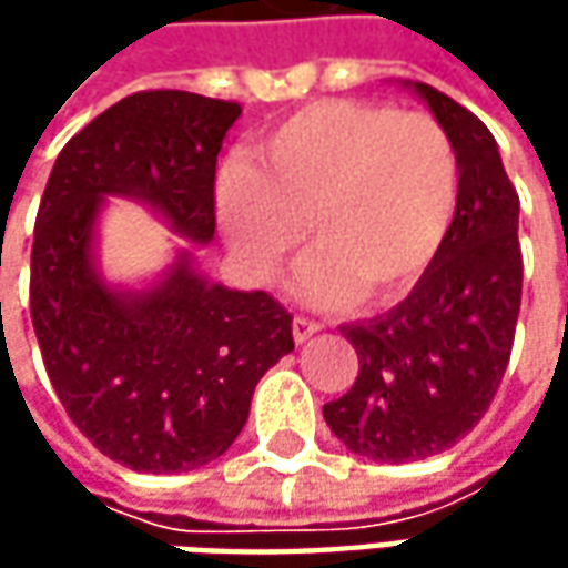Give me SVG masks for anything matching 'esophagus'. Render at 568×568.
Returning <instances> with one entry per match:
<instances>
[{"mask_svg": "<svg viewBox=\"0 0 568 568\" xmlns=\"http://www.w3.org/2000/svg\"><path fill=\"white\" fill-rule=\"evenodd\" d=\"M318 332V322L306 316H294V341L296 344H306Z\"/></svg>", "mask_w": 568, "mask_h": 568, "instance_id": "esophagus-1", "label": "esophagus"}]
</instances>
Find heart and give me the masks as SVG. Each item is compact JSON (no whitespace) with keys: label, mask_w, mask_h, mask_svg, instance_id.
Here are the masks:
<instances>
[{"label":"heart","mask_w":568,"mask_h":568,"mask_svg":"<svg viewBox=\"0 0 568 568\" xmlns=\"http://www.w3.org/2000/svg\"><path fill=\"white\" fill-rule=\"evenodd\" d=\"M458 207V154L426 113L325 98L272 125L252 170L217 180V221L255 281L291 265L303 236L316 262L303 291L335 306H392L446 250Z\"/></svg>","instance_id":"b5f03b06"}]
</instances>
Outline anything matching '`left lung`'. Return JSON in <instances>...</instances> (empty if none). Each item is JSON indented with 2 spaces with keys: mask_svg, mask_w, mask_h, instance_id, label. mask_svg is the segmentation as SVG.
I'll list each match as a JSON object with an SVG mask.
<instances>
[{
  "mask_svg": "<svg viewBox=\"0 0 568 568\" xmlns=\"http://www.w3.org/2000/svg\"><path fill=\"white\" fill-rule=\"evenodd\" d=\"M458 154V207L439 262L388 313L344 325L361 373L325 424L373 462H420L452 448L490 410L521 306L518 192L490 129L462 103L414 84Z\"/></svg>",
  "mask_w": 568,
  "mask_h": 568,
  "instance_id": "8db88e82",
  "label": "left lung"
}]
</instances>
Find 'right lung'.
I'll use <instances>...</instances> for the list:
<instances>
[{
	"mask_svg": "<svg viewBox=\"0 0 568 568\" xmlns=\"http://www.w3.org/2000/svg\"><path fill=\"white\" fill-rule=\"evenodd\" d=\"M240 103L139 91L55 158L31 250V322L72 424L125 468L176 474L221 458L255 382L294 351V316L265 291L205 284L183 258L151 294H116L91 265L103 195H135L195 243L214 236V170Z\"/></svg>",
	"mask_w": 568,
	"mask_h": 568,
	"instance_id": "1",
	"label": "right lung"
}]
</instances>
